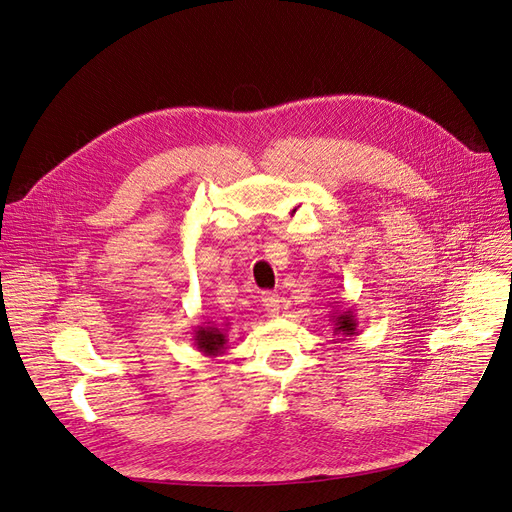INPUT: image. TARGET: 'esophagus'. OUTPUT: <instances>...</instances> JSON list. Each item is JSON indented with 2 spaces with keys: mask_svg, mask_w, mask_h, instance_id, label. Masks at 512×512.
I'll return each mask as SVG.
<instances>
[{
  "mask_svg": "<svg viewBox=\"0 0 512 512\" xmlns=\"http://www.w3.org/2000/svg\"><path fill=\"white\" fill-rule=\"evenodd\" d=\"M264 311H267L269 317H277L281 313V298L273 292H264L262 298H260Z\"/></svg>",
  "mask_w": 512,
  "mask_h": 512,
  "instance_id": "1",
  "label": "esophagus"
}]
</instances>
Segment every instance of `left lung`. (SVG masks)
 Returning <instances> with one entry per match:
<instances>
[{"instance_id":"1","label":"left lung","mask_w":512,"mask_h":512,"mask_svg":"<svg viewBox=\"0 0 512 512\" xmlns=\"http://www.w3.org/2000/svg\"><path fill=\"white\" fill-rule=\"evenodd\" d=\"M334 323V334L342 336L340 340H351L353 336L359 334V321L357 315L353 313V309H346V311H332V319Z\"/></svg>"}]
</instances>
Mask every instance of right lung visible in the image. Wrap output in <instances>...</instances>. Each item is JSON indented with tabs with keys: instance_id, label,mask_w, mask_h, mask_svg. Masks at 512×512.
Listing matches in <instances>:
<instances>
[{
	"instance_id": "right-lung-1",
	"label": "right lung",
	"mask_w": 512,
	"mask_h": 512,
	"mask_svg": "<svg viewBox=\"0 0 512 512\" xmlns=\"http://www.w3.org/2000/svg\"><path fill=\"white\" fill-rule=\"evenodd\" d=\"M229 323H224L222 327H216L214 323H203V325H197L195 327V334H193V340H195V346L197 351L208 355V357H218L224 353V349H227V342H229V336H227V327Z\"/></svg>"
}]
</instances>
